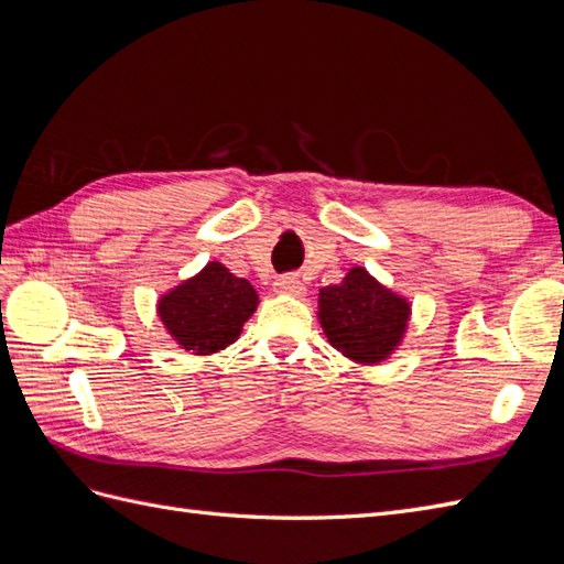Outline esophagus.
Here are the masks:
<instances>
[{"mask_svg":"<svg viewBox=\"0 0 564 564\" xmlns=\"http://www.w3.org/2000/svg\"><path fill=\"white\" fill-rule=\"evenodd\" d=\"M275 292L289 294V296H303L305 286H303V282H301L299 278H294V275H280V278L275 280Z\"/></svg>","mask_w":564,"mask_h":564,"instance_id":"1","label":"esophagus"}]
</instances>
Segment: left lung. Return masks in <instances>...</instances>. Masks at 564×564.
I'll list each match as a JSON object with an SVG mask.
<instances>
[{
  "instance_id": "obj_1",
  "label": "left lung",
  "mask_w": 564,
  "mask_h": 564,
  "mask_svg": "<svg viewBox=\"0 0 564 564\" xmlns=\"http://www.w3.org/2000/svg\"><path fill=\"white\" fill-rule=\"evenodd\" d=\"M319 324L329 344L362 365H377L400 346L409 303L352 268L340 284L319 289Z\"/></svg>"
}]
</instances>
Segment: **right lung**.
I'll use <instances>...</instances> for the list:
<instances>
[{
	"label": "right lung",
	"instance_id": "1",
	"mask_svg": "<svg viewBox=\"0 0 564 564\" xmlns=\"http://www.w3.org/2000/svg\"><path fill=\"white\" fill-rule=\"evenodd\" d=\"M256 303L259 294L247 280L212 261L195 278L164 294L158 313L181 348L209 355L235 344Z\"/></svg>",
	"mask_w": 564,
	"mask_h": 564
}]
</instances>
